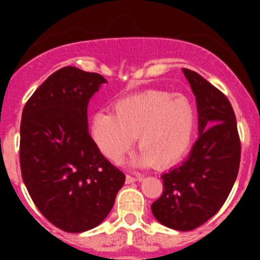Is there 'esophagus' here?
<instances>
[{
  "label": "esophagus",
  "mask_w": 260,
  "mask_h": 260,
  "mask_svg": "<svg viewBox=\"0 0 260 260\" xmlns=\"http://www.w3.org/2000/svg\"><path fill=\"white\" fill-rule=\"evenodd\" d=\"M137 181H142V177H133V176H126V183H134Z\"/></svg>",
  "instance_id": "obj_1"
}]
</instances>
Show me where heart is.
Masks as SVG:
<instances>
[{"label": "heart", "instance_id": "obj_1", "mask_svg": "<svg viewBox=\"0 0 260 260\" xmlns=\"http://www.w3.org/2000/svg\"><path fill=\"white\" fill-rule=\"evenodd\" d=\"M116 113L98 112L91 119V137L100 152L118 164L138 137L141 151L133 156V167L178 162L192 143L197 112L186 96L148 91L119 100Z\"/></svg>", "mask_w": 260, "mask_h": 260}]
</instances>
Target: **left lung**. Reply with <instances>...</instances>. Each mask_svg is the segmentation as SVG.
<instances>
[{
    "label": "left lung",
    "mask_w": 260,
    "mask_h": 260,
    "mask_svg": "<svg viewBox=\"0 0 260 260\" xmlns=\"http://www.w3.org/2000/svg\"><path fill=\"white\" fill-rule=\"evenodd\" d=\"M182 71L197 100L199 135L185 161L161 176L164 191L151 210L160 224L187 232L210 220L228 198L241 142L228 98L198 73Z\"/></svg>",
    "instance_id": "8db88e82"
}]
</instances>
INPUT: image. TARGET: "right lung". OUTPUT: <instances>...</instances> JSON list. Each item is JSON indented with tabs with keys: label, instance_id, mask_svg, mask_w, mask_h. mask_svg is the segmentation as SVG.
<instances>
[{
	"label": "right lung",
	"instance_id": "add662e5",
	"mask_svg": "<svg viewBox=\"0 0 260 260\" xmlns=\"http://www.w3.org/2000/svg\"><path fill=\"white\" fill-rule=\"evenodd\" d=\"M104 77L66 66L28 99L20 122V171L38 210L69 233L98 226L125 183L88 133L87 107Z\"/></svg>",
	"mask_w": 260,
	"mask_h": 260
}]
</instances>
